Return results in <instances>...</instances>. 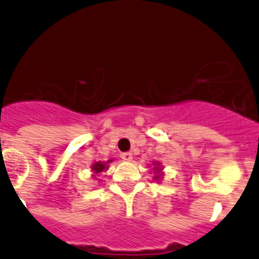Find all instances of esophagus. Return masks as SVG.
Returning <instances> with one entry per match:
<instances>
[{"label": "esophagus", "mask_w": 259, "mask_h": 259, "mask_svg": "<svg viewBox=\"0 0 259 259\" xmlns=\"http://www.w3.org/2000/svg\"><path fill=\"white\" fill-rule=\"evenodd\" d=\"M121 159L124 160V162H130V160L133 159V154L130 152L121 153Z\"/></svg>", "instance_id": "1"}]
</instances>
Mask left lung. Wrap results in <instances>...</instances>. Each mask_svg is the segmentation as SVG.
I'll list each match as a JSON object with an SVG mask.
<instances>
[{
    "label": "left lung",
    "mask_w": 259,
    "mask_h": 259,
    "mask_svg": "<svg viewBox=\"0 0 259 259\" xmlns=\"http://www.w3.org/2000/svg\"><path fill=\"white\" fill-rule=\"evenodd\" d=\"M155 169H157V167H155ZM157 170H158V169H157ZM157 178H159V176H158V175L155 176V180H157Z\"/></svg>",
    "instance_id": "8db88e82"
}]
</instances>
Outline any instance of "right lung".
Instances as JSON below:
<instances>
[{
	"instance_id": "1",
	"label": "right lung",
	"mask_w": 259,
	"mask_h": 259,
	"mask_svg": "<svg viewBox=\"0 0 259 259\" xmlns=\"http://www.w3.org/2000/svg\"><path fill=\"white\" fill-rule=\"evenodd\" d=\"M109 163V162H107ZM106 168V163H101V162H97L92 165V169H94L95 173H101L102 170Z\"/></svg>"
}]
</instances>
